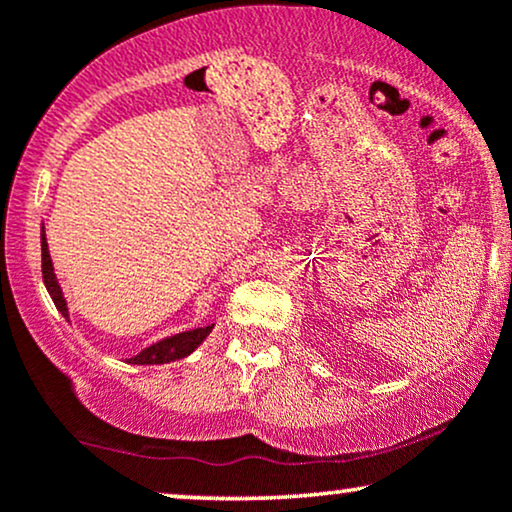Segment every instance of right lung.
Returning a JSON list of instances; mask_svg holds the SVG:
<instances>
[{
  "label": "right lung",
  "mask_w": 512,
  "mask_h": 512,
  "mask_svg": "<svg viewBox=\"0 0 512 512\" xmlns=\"http://www.w3.org/2000/svg\"><path fill=\"white\" fill-rule=\"evenodd\" d=\"M41 275H44V284H46L48 293H51L55 307H58V310L62 312V317H69V314H67V300L62 298L60 284H58V279H55L51 254H48V242H46L44 230H41ZM212 328L214 326L193 328V331L177 333V335H172V338L160 340V342H156V345L146 347L142 354L132 356L130 363H137V366H153V363H170L174 359H184V356L191 354L193 349L198 347L200 342L205 340L209 333H212Z\"/></svg>",
  "instance_id": "1"
}]
</instances>
